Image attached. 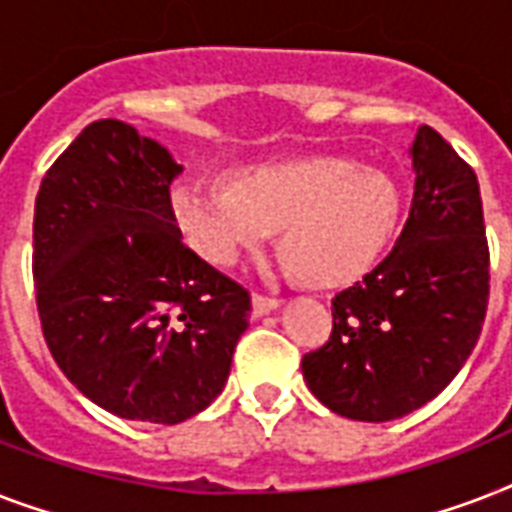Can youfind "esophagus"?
<instances>
[{"instance_id": "34e87169", "label": "esophagus", "mask_w": 512, "mask_h": 512, "mask_svg": "<svg viewBox=\"0 0 512 512\" xmlns=\"http://www.w3.org/2000/svg\"><path fill=\"white\" fill-rule=\"evenodd\" d=\"M281 305V300H276V297H265V295H255L252 297V316H268L271 311H276Z\"/></svg>"}]
</instances>
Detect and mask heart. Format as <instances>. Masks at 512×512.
Segmentation results:
<instances>
[{
    "mask_svg": "<svg viewBox=\"0 0 512 512\" xmlns=\"http://www.w3.org/2000/svg\"><path fill=\"white\" fill-rule=\"evenodd\" d=\"M170 209L185 241L209 263L231 265L281 231V255L297 279L342 284L385 252L401 201L385 172L311 156L244 170L231 188L180 183Z\"/></svg>",
    "mask_w": 512,
    "mask_h": 512,
    "instance_id": "obj_1",
    "label": "heart"
}]
</instances>
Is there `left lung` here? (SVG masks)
Instances as JSON below:
<instances>
[{"mask_svg": "<svg viewBox=\"0 0 512 512\" xmlns=\"http://www.w3.org/2000/svg\"><path fill=\"white\" fill-rule=\"evenodd\" d=\"M414 196L396 247L332 300V337L303 356L321 404L348 420L420 409L476 348L489 303V247L476 172L422 124L409 146Z\"/></svg>", "mask_w": 512, "mask_h": 512, "instance_id": "left-lung-1", "label": "left lung"}]
</instances>
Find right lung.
<instances>
[{"mask_svg": "<svg viewBox=\"0 0 512 512\" xmlns=\"http://www.w3.org/2000/svg\"><path fill=\"white\" fill-rule=\"evenodd\" d=\"M180 164L100 119L58 156L34 207L36 308L52 358L92 404L177 425L207 409L249 327V292L183 244Z\"/></svg>", "mask_w": 512, "mask_h": 512, "instance_id": "right-lung-1", "label": "right lung"}]
</instances>
